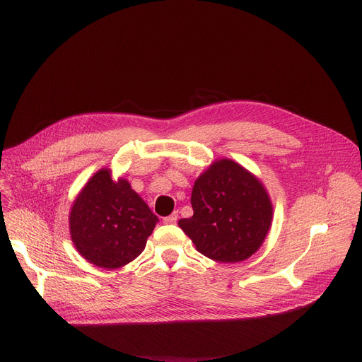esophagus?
<instances>
[{"instance_id": "34e87169", "label": "esophagus", "mask_w": 362, "mask_h": 362, "mask_svg": "<svg viewBox=\"0 0 362 362\" xmlns=\"http://www.w3.org/2000/svg\"><path fill=\"white\" fill-rule=\"evenodd\" d=\"M176 221H177V213H173V214H170L163 218L164 224H176Z\"/></svg>"}]
</instances>
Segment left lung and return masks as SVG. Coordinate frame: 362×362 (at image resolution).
<instances>
[{
  "mask_svg": "<svg viewBox=\"0 0 362 362\" xmlns=\"http://www.w3.org/2000/svg\"><path fill=\"white\" fill-rule=\"evenodd\" d=\"M194 216L179 220L197 250L214 261L239 262L267 236L273 205L262 183L232 160H218L195 180Z\"/></svg>",
  "mask_w": 362,
  "mask_h": 362,
  "instance_id": "obj_1",
  "label": "left lung"
}]
</instances>
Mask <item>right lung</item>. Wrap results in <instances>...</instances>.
<instances>
[{
	"instance_id": "add662e5",
	"label": "right lung",
	"mask_w": 362,
	"mask_h": 362,
	"mask_svg": "<svg viewBox=\"0 0 362 362\" xmlns=\"http://www.w3.org/2000/svg\"><path fill=\"white\" fill-rule=\"evenodd\" d=\"M157 221L126 179H111L110 168H101L89 179L69 217L76 250L89 262L108 270L123 267L141 255Z\"/></svg>"
}]
</instances>
